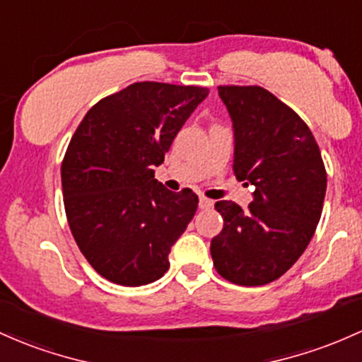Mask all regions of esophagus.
<instances>
[{"label":"esophagus","mask_w":362,"mask_h":362,"mask_svg":"<svg viewBox=\"0 0 362 362\" xmlns=\"http://www.w3.org/2000/svg\"><path fill=\"white\" fill-rule=\"evenodd\" d=\"M199 208H201V209H209V208H213V201L208 199V197H199Z\"/></svg>","instance_id":"34e87169"}]
</instances>
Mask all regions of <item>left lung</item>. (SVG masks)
Wrapping results in <instances>:
<instances>
[{
	"instance_id": "left-lung-1",
	"label": "left lung",
	"mask_w": 362,
	"mask_h": 362,
	"mask_svg": "<svg viewBox=\"0 0 362 362\" xmlns=\"http://www.w3.org/2000/svg\"><path fill=\"white\" fill-rule=\"evenodd\" d=\"M233 122V173L252 184L242 209L218 201L223 230L213 237L216 272L235 285L276 280L300 257L316 232L327 192L320 146L291 106L259 86H220Z\"/></svg>"
}]
</instances>
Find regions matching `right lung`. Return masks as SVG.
I'll use <instances>...</instances> for the list:
<instances>
[{
  "label": "right lung",
  "mask_w": 362,
  "mask_h": 362,
  "mask_svg": "<svg viewBox=\"0 0 362 362\" xmlns=\"http://www.w3.org/2000/svg\"><path fill=\"white\" fill-rule=\"evenodd\" d=\"M208 87L136 82L86 113L62 161L66 220L106 280L141 287L168 272V254L197 209L196 194L154 178Z\"/></svg>",
  "instance_id": "right-lung-1"
}]
</instances>
